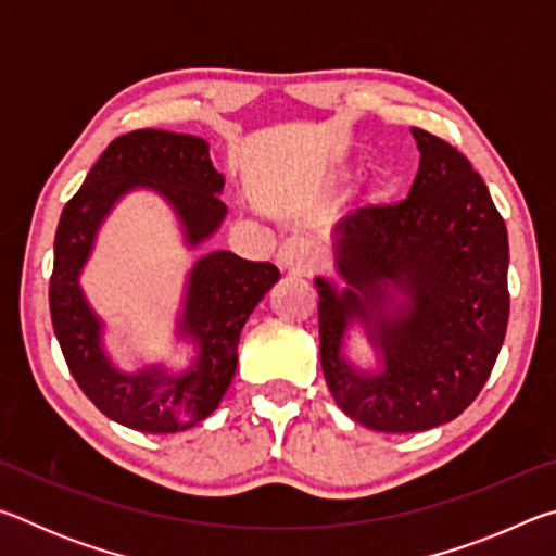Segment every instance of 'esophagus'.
Returning <instances> with one entry per match:
<instances>
[{
  "label": "esophagus",
  "instance_id": "esophagus-1",
  "mask_svg": "<svg viewBox=\"0 0 556 556\" xmlns=\"http://www.w3.org/2000/svg\"><path fill=\"white\" fill-rule=\"evenodd\" d=\"M277 265L287 271H294V275H312L316 269V260L306 240L289 238L281 242L277 252Z\"/></svg>",
  "mask_w": 556,
  "mask_h": 556
}]
</instances>
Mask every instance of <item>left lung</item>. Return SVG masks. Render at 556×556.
Here are the masks:
<instances>
[{
    "mask_svg": "<svg viewBox=\"0 0 556 556\" xmlns=\"http://www.w3.org/2000/svg\"><path fill=\"white\" fill-rule=\"evenodd\" d=\"M412 135L421 159L407 199L363 205L338 223L336 265L351 289L336 294L316 279L331 397L388 434L456 419L491 378L510 316L507 230L485 181L446 139L419 127ZM388 280L410 294V312L379 323L386 370L357 376L340 361V338Z\"/></svg>",
    "mask_w": 556,
    "mask_h": 556,
    "instance_id": "8db88e82",
    "label": "left lung"
}]
</instances>
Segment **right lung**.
<instances>
[{"label":"right lung","instance_id":"add662e5","mask_svg":"<svg viewBox=\"0 0 556 556\" xmlns=\"http://www.w3.org/2000/svg\"><path fill=\"white\" fill-rule=\"evenodd\" d=\"M135 186L162 191L193 244L215 232L228 211L218 195L223 176L203 139L164 129H135L112 139L61 213L49 281L51 321L71 375L105 417L147 434H174L211 417L220 404L238 368L242 326L279 279V269L232 252L205 255L191 271L184 314V331L201 348L193 370L176 380L154 370L117 372L100 348V324L80 294L78 271L110 205Z\"/></svg>","mask_w":556,"mask_h":556}]
</instances>
